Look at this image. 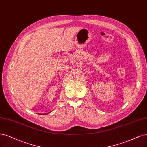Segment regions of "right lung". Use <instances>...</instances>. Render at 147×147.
<instances>
[{"mask_svg": "<svg viewBox=\"0 0 147 147\" xmlns=\"http://www.w3.org/2000/svg\"><path fill=\"white\" fill-rule=\"evenodd\" d=\"M42 115H44V114H42Z\"/></svg>", "mask_w": 147, "mask_h": 147, "instance_id": "add662e5", "label": "right lung"}]
</instances>
